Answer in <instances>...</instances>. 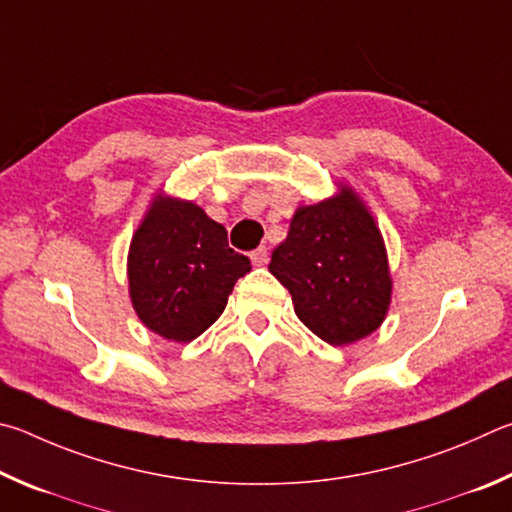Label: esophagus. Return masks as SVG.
<instances>
[{"label": "esophagus", "mask_w": 512, "mask_h": 512, "mask_svg": "<svg viewBox=\"0 0 512 512\" xmlns=\"http://www.w3.org/2000/svg\"><path fill=\"white\" fill-rule=\"evenodd\" d=\"M249 258H251V263L258 265V267H263V265H267V261H270V256H267L265 247H258V249L251 251Z\"/></svg>", "instance_id": "1"}]
</instances>
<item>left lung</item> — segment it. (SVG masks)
<instances>
[{
    "label": "left lung",
    "mask_w": 512,
    "mask_h": 512,
    "mask_svg": "<svg viewBox=\"0 0 512 512\" xmlns=\"http://www.w3.org/2000/svg\"><path fill=\"white\" fill-rule=\"evenodd\" d=\"M270 272L290 290L294 312L333 346L353 344L382 324L391 276L382 236L353 191L301 206Z\"/></svg>",
    "instance_id": "left-lung-1"
}]
</instances>
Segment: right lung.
I'll return each mask as SVG.
<instances>
[{
  "instance_id": "1",
  "label": "right lung",
  "mask_w": 512,
  "mask_h": 512,
  "mask_svg": "<svg viewBox=\"0 0 512 512\" xmlns=\"http://www.w3.org/2000/svg\"><path fill=\"white\" fill-rule=\"evenodd\" d=\"M251 270L227 229L200 206L157 197L130 245L128 279L139 319L170 342H191L222 315Z\"/></svg>"
}]
</instances>
